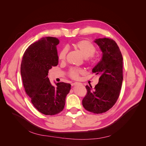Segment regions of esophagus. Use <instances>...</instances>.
I'll list each match as a JSON object with an SVG mask.
<instances>
[{
    "instance_id": "34e87169",
    "label": "esophagus",
    "mask_w": 146,
    "mask_h": 146,
    "mask_svg": "<svg viewBox=\"0 0 146 146\" xmlns=\"http://www.w3.org/2000/svg\"><path fill=\"white\" fill-rule=\"evenodd\" d=\"M79 83H78V82H74V83H72V86H75V85L78 84Z\"/></svg>"
}]
</instances>
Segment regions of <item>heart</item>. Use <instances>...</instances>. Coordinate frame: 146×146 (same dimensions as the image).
<instances>
[{"label": "heart", "instance_id": "1", "mask_svg": "<svg viewBox=\"0 0 146 146\" xmlns=\"http://www.w3.org/2000/svg\"><path fill=\"white\" fill-rule=\"evenodd\" d=\"M72 46L74 49L79 51L83 55L85 58L87 63L91 64L93 63L94 59L93 55L96 52V47L92 43L88 40H83L73 43ZM67 53V48H62L58 54V59L62 62L64 61L66 58ZM85 73V70L82 68L71 67L67 72V75L70 79L77 80L79 78L81 74H84Z\"/></svg>", "mask_w": 146, "mask_h": 146}]
</instances>
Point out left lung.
<instances>
[{
  "instance_id": "obj_1",
  "label": "left lung",
  "mask_w": 146,
  "mask_h": 146,
  "mask_svg": "<svg viewBox=\"0 0 146 146\" xmlns=\"http://www.w3.org/2000/svg\"><path fill=\"white\" fill-rule=\"evenodd\" d=\"M103 52L101 60L92 70L100 77L93 90L86 86L87 94L82 100L84 108L95 114L105 113L117 102L123 79V56L115 42L109 38L96 39Z\"/></svg>"
}]
</instances>
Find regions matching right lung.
Wrapping results in <instances>:
<instances>
[{"mask_svg": "<svg viewBox=\"0 0 146 146\" xmlns=\"http://www.w3.org/2000/svg\"><path fill=\"white\" fill-rule=\"evenodd\" d=\"M59 40L54 37L42 38L29 46L24 53L21 73L25 92L35 108L45 115L61 112L71 85L59 82L53 86L48 78L49 69L58 64L56 46Z\"/></svg>", "mask_w": 146, "mask_h": 146, "instance_id": "right-lung-1", "label": "right lung"}]
</instances>
